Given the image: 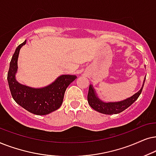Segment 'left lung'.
I'll return each instance as SVG.
<instances>
[{"label": "left lung", "instance_id": "obj_1", "mask_svg": "<svg viewBox=\"0 0 156 156\" xmlns=\"http://www.w3.org/2000/svg\"><path fill=\"white\" fill-rule=\"evenodd\" d=\"M145 80L143 81L142 88L138 93L134 94L129 98L124 100L123 101H120L117 103H103L97 97L95 94L94 89L93 88L92 86H89V90L88 93V102L90 106L99 113L107 114V115H113V114H118L125 111L126 108L130 106L140 96L141 92H142L143 86H144Z\"/></svg>", "mask_w": 156, "mask_h": 156}]
</instances>
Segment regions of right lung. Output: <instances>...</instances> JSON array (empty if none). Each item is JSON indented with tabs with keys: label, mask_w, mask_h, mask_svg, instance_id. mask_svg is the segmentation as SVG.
I'll list each match as a JSON object with an SVG mask.
<instances>
[{
	"label": "right lung",
	"mask_w": 156,
	"mask_h": 156,
	"mask_svg": "<svg viewBox=\"0 0 156 156\" xmlns=\"http://www.w3.org/2000/svg\"><path fill=\"white\" fill-rule=\"evenodd\" d=\"M26 40L16 48L10 63L8 82L14 101L27 111L38 115H44L56 111L62 105L68 86L76 79V76L63 75L53 83L43 88H33L18 83L16 80L18 58L20 48Z\"/></svg>",
	"instance_id": "add662e5"
}]
</instances>
